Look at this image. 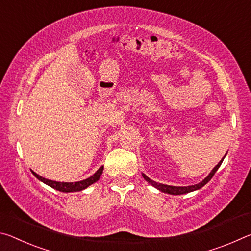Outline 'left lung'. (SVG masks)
I'll list each match as a JSON object with an SVG mask.
<instances>
[{"label":"left lung","mask_w":251,"mask_h":251,"mask_svg":"<svg viewBox=\"0 0 251 251\" xmlns=\"http://www.w3.org/2000/svg\"><path fill=\"white\" fill-rule=\"evenodd\" d=\"M227 154V153H226ZM225 154V157H226ZM225 157L220 160L219 163L217 164V166L213 168L211 170L210 174H209L206 178H204L202 181L197 183V184H192V186H187V187H176V186H168V184H163V183H159V182H155L153 180H151L149 176H147L145 174H142V176L145 178V180L147 182H149L151 186H153L154 188H157L158 190H160L161 192H164V194H169V195H184V194H189V192H192V191H196V190H199V189L202 188L204 184H207L209 181H210L211 178L213 176V175L216 174V171L219 169V167L221 166V163H223Z\"/></svg>","instance_id":"obj_1"}]
</instances>
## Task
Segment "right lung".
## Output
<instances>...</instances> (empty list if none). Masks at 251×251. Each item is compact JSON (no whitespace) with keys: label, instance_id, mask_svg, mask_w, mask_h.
<instances>
[{"label":"right lung","instance_id":"1","mask_svg":"<svg viewBox=\"0 0 251 251\" xmlns=\"http://www.w3.org/2000/svg\"><path fill=\"white\" fill-rule=\"evenodd\" d=\"M102 172H103V166L99 168L96 174H94L93 176H89L88 179L81 180V181H77V182L53 181V180H49V179L43 178V176H41L38 174H35L34 171H32V174L34 175L35 178L39 179L40 181H42L43 183L48 184V186H50L51 188L55 189V190H59L61 192H76V191L84 190V189H87L89 186H91V184H93L94 182H97L98 180L100 179Z\"/></svg>","mask_w":251,"mask_h":251}]
</instances>
